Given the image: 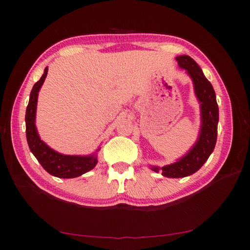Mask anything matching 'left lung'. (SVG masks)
I'll return each mask as SVG.
<instances>
[{
  "mask_svg": "<svg viewBox=\"0 0 250 250\" xmlns=\"http://www.w3.org/2000/svg\"><path fill=\"white\" fill-rule=\"evenodd\" d=\"M176 61L181 68L187 70V74L193 82L196 96L201 104V128L195 146L185 156L162 168L155 166L152 167L153 171H160L164 176L167 177H185L195 173L212 154L217 140L218 104L212 84L205 78L200 66L190 57L180 55L176 58Z\"/></svg>",
  "mask_w": 250,
  "mask_h": 250,
  "instance_id": "1",
  "label": "left lung"
}]
</instances>
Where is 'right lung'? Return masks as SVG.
Returning a JSON list of instances; mask_svg holds the SVG:
<instances>
[{"label": "right lung", "instance_id": "obj_1", "mask_svg": "<svg viewBox=\"0 0 250 250\" xmlns=\"http://www.w3.org/2000/svg\"><path fill=\"white\" fill-rule=\"evenodd\" d=\"M48 74V67L45 68L42 78L38 80L33 86L29 104L25 112V132L26 140L33 155L40 162L48 173L61 179H73L80 176L85 172L92 170L97 164L96 152L88 155V156H79V155H63L49 147L47 144L41 140L36 129L35 118H36V106L38 92L45 81Z\"/></svg>", "mask_w": 250, "mask_h": 250}]
</instances>
